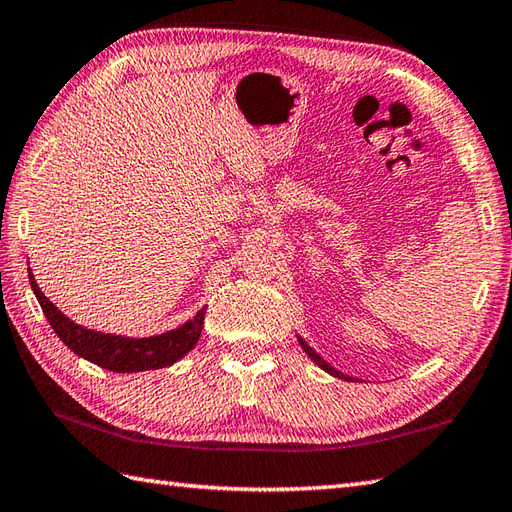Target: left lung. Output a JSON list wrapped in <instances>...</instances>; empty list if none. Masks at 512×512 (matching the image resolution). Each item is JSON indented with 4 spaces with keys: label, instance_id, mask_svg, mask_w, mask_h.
I'll return each mask as SVG.
<instances>
[{
    "label": "left lung",
    "instance_id": "left-lung-1",
    "mask_svg": "<svg viewBox=\"0 0 512 512\" xmlns=\"http://www.w3.org/2000/svg\"><path fill=\"white\" fill-rule=\"evenodd\" d=\"M299 344H302V348L306 350V355L310 357V359H313V362L319 366V368H324L326 370V373L328 375H335V377H342V379H348V382H353V377H348V375H342V373H339V370H335L333 366H330L328 362H324V359L322 357H319L317 353H315V350L313 348H310L306 342H304V339L302 337H299Z\"/></svg>",
    "mask_w": 512,
    "mask_h": 512
}]
</instances>
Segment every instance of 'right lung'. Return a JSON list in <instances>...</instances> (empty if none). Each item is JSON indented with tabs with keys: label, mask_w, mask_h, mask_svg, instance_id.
I'll list each match as a JSON object with an SVG mask.
<instances>
[{
	"label": "right lung",
	"mask_w": 512,
	"mask_h": 512,
	"mask_svg": "<svg viewBox=\"0 0 512 512\" xmlns=\"http://www.w3.org/2000/svg\"><path fill=\"white\" fill-rule=\"evenodd\" d=\"M28 279L30 288H33L37 302L42 306L48 324L53 326L57 337L62 339L75 355L84 357L88 362H93L106 370H113V373H139V370L173 366L177 359H182L188 350L195 348L199 335H202L206 308L199 310V313L193 319H188L184 326L155 337L135 339L97 333V330L70 322L62 310H57L53 302H48V297L39 290L33 273L28 275Z\"/></svg>",
	"instance_id": "1"
}]
</instances>
